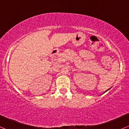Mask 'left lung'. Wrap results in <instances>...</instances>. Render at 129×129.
Listing matches in <instances>:
<instances>
[{
    "mask_svg": "<svg viewBox=\"0 0 129 129\" xmlns=\"http://www.w3.org/2000/svg\"><path fill=\"white\" fill-rule=\"evenodd\" d=\"M109 90V89H108V90ZM107 90H106V91H107ZM106 91H105V92H106Z\"/></svg>",
    "mask_w": 129,
    "mask_h": 129,
    "instance_id": "obj_1",
    "label": "left lung"
}]
</instances>
